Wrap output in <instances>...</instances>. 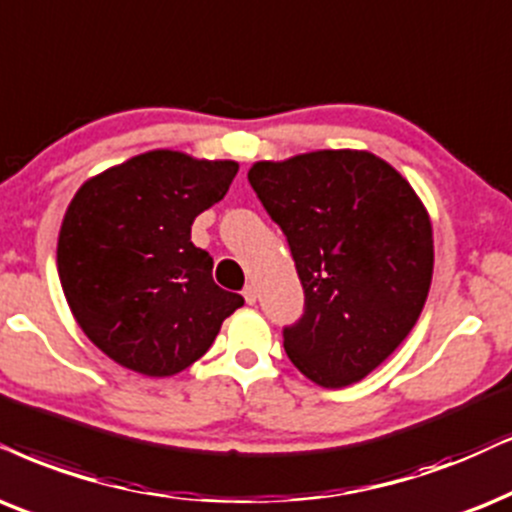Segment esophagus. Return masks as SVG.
Here are the masks:
<instances>
[{
	"label": "esophagus",
	"mask_w": 512,
	"mask_h": 512,
	"mask_svg": "<svg viewBox=\"0 0 512 512\" xmlns=\"http://www.w3.org/2000/svg\"><path fill=\"white\" fill-rule=\"evenodd\" d=\"M243 297H245V302H248V304H255L257 302V288L248 286L243 290Z\"/></svg>",
	"instance_id": "esophagus-1"
}]
</instances>
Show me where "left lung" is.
Wrapping results in <instances>:
<instances>
[{
	"mask_svg": "<svg viewBox=\"0 0 512 512\" xmlns=\"http://www.w3.org/2000/svg\"><path fill=\"white\" fill-rule=\"evenodd\" d=\"M248 179L304 288L302 319L283 328L286 354L321 387L359 383L428 300L435 245L423 200L390 163L352 148L260 160Z\"/></svg>",
	"mask_w": 512,
	"mask_h": 512,
	"instance_id": "1",
	"label": "left lung"
}]
</instances>
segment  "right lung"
<instances>
[{"label": "right lung", "mask_w": 512, "mask_h": 512, "mask_svg": "<svg viewBox=\"0 0 512 512\" xmlns=\"http://www.w3.org/2000/svg\"><path fill=\"white\" fill-rule=\"evenodd\" d=\"M236 160L155 148L89 177L58 231L70 312L115 364L170 378L208 352L243 297L212 281L191 224L229 191Z\"/></svg>", "instance_id": "obj_1"}]
</instances>
